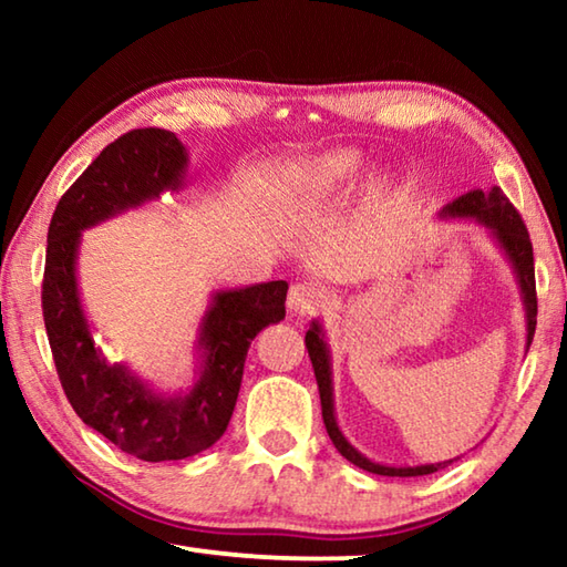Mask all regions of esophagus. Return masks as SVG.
<instances>
[{
  "label": "esophagus",
  "instance_id": "34e87169",
  "mask_svg": "<svg viewBox=\"0 0 567 567\" xmlns=\"http://www.w3.org/2000/svg\"><path fill=\"white\" fill-rule=\"evenodd\" d=\"M322 287L318 282H295L290 287V292H287V307H290V312L295 315H310L320 307L322 302Z\"/></svg>",
  "mask_w": 567,
  "mask_h": 567
}]
</instances>
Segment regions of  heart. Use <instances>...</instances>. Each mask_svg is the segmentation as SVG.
Listing matches in <instances>:
<instances>
[{"mask_svg": "<svg viewBox=\"0 0 567 567\" xmlns=\"http://www.w3.org/2000/svg\"><path fill=\"white\" fill-rule=\"evenodd\" d=\"M360 169V157L354 152H332V155L320 157L310 167V175H307V189L312 192H328L332 187H342L358 175Z\"/></svg>", "mask_w": 567, "mask_h": 567, "instance_id": "obj_1", "label": "heart"}]
</instances>
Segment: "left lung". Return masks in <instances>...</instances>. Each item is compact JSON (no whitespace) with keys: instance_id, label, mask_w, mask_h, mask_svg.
Listing matches in <instances>:
<instances>
[{"instance_id":"1","label":"left lung","mask_w":567,"mask_h":567,"mask_svg":"<svg viewBox=\"0 0 567 567\" xmlns=\"http://www.w3.org/2000/svg\"><path fill=\"white\" fill-rule=\"evenodd\" d=\"M443 217H473L480 225L491 229L497 245L505 249L507 260L513 262V270L517 275V282H520L523 290V302H525V318H527V348H530L533 334H535V322H537V292H535V262H533V243L530 235H527V227L523 217L513 207L511 199L503 195L501 187H493L491 192L473 189L467 195L453 199V203L443 207ZM307 352H310L315 378H318L320 388V402H322V420L324 427H328V435L332 445L338 447L342 457H348L352 465H358L368 473L375 475H390V477H415V475H430L437 473L440 467L447 463H435V465H417V467H388L380 463H372L364 455L354 450L344 435L340 433L338 420H334V400H332V372H330V350L324 344L322 330L318 322H312V328L305 334Z\"/></svg>"}]
</instances>
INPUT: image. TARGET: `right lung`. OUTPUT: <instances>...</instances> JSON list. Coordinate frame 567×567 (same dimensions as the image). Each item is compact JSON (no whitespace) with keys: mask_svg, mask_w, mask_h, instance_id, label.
Masks as SVG:
<instances>
[{"mask_svg":"<svg viewBox=\"0 0 567 567\" xmlns=\"http://www.w3.org/2000/svg\"><path fill=\"white\" fill-rule=\"evenodd\" d=\"M185 167L187 152L172 132L145 127L122 134L64 192L47 233L42 312L64 395L84 425L145 463L185 460L223 437L249 342L267 324L285 320V280L217 292L199 330L203 372L179 398L155 395L94 348L74 277L82 229L179 189Z\"/></svg>","mask_w":567,"mask_h":567,"instance_id":"right-lung-1","label":"right lung"}]
</instances>
